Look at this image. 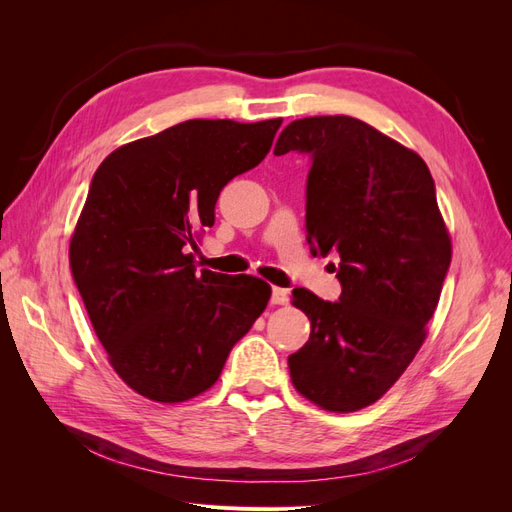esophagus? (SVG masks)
Segmentation results:
<instances>
[{"mask_svg":"<svg viewBox=\"0 0 512 512\" xmlns=\"http://www.w3.org/2000/svg\"><path fill=\"white\" fill-rule=\"evenodd\" d=\"M288 301H290L288 290H284V288H273L271 290V303L273 305H286Z\"/></svg>","mask_w":512,"mask_h":512,"instance_id":"1","label":"esophagus"}]
</instances>
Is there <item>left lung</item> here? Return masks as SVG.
Returning a JSON list of instances; mask_svg holds the SVG:
<instances>
[{
  "label": "left lung",
  "instance_id": "8db88e82",
  "mask_svg": "<svg viewBox=\"0 0 512 512\" xmlns=\"http://www.w3.org/2000/svg\"><path fill=\"white\" fill-rule=\"evenodd\" d=\"M288 151L312 162L307 243L314 256H339L342 284L337 301L292 290L312 333L288 356L290 378L320 408L354 412L389 391L423 346L451 267V239L423 158L367 123L297 119L273 149Z\"/></svg>",
  "mask_w": 512,
  "mask_h": 512
}]
</instances>
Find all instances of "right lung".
<instances>
[{"instance_id":"add662e5","label":"right lung","mask_w":512,"mask_h":512,"mask_svg":"<svg viewBox=\"0 0 512 512\" xmlns=\"http://www.w3.org/2000/svg\"><path fill=\"white\" fill-rule=\"evenodd\" d=\"M282 119H190L115 149L96 170L70 241L76 288L108 361L130 389L162 404L220 378L265 312L252 275L196 273L198 232L224 185L258 166Z\"/></svg>"}]
</instances>
